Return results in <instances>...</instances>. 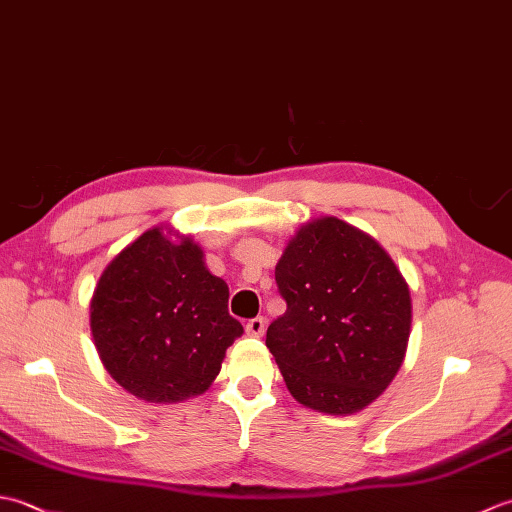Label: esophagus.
<instances>
[{
    "instance_id": "esophagus-1",
    "label": "esophagus",
    "mask_w": 512,
    "mask_h": 512,
    "mask_svg": "<svg viewBox=\"0 0 512 512\" xmlns=\"http://www.w3.org/2000/svg\"><path fill=\"white\" fill-rule=\"evenodd\" d=\"M264 330H266V319L264 317H255V319H250L246 323V332L250 336H262Z\"/></svg>"
}]
</instances>
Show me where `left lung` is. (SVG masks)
<instances>
[{"label": "left lung", "instance_id": "1", "mask_svg": "<svg viewBox=\"0 0 512 512\" xmlns=\"http://www.w3.org/2000/svg\"><path fill=\"white\" fill-rule=\"evenodd\" d=\"M286 312L268 325L292 398L347 416L389 387L405 361L411 297L385 248L339 217H317L275 268Z\"/></svg>", "mask_w": 512, "mask_h": 512}]
</instances>
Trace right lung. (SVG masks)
Wrapping results in <instances>:
<instances>
[{
	"label": "right lung",
	"mask_w": 512,
	"mask_h": 512,
	"mask_svg": "<svg viewBox=\"0 0 512 512\" xmlns=\"http://www.w3.org/2000/svg\"><path fill=\"white\" fill-rule=\"evenodd\" d=\"M101 361L118 385L147 402L204 394L242 323L228 314L226 281L204 266L191 237L149 228L103 270L90 303Z\"/></svg>",
	"instance_id": "add662e5"
}]
</instances>
